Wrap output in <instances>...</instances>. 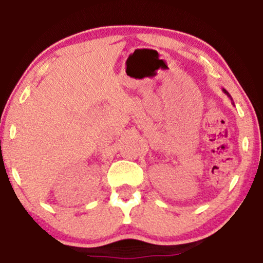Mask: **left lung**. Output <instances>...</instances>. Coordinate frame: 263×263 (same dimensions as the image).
Masks as SVG:
<instances>
[{
    "label": "left lung",
    "instance_id": "8db88e82",
    "mask_svg": "<svg viewBox=\"0 0 263 263\" xmlns=\"http://www.w3.org/2000/svg\"><path fill=\"white\" fill-rule=\"evenodd\" d=\"M222 91H224V92H225V93H226V95H228V96H229V98H230V99H231V96H230V93H229V92H228V91H226V90H225V89H222ZM231 101H232V99H231ZM232 104H234V102H232Z\"/></svg>",
    "mask_w": 263,
    "mask_h": 263
}]
</instances>
